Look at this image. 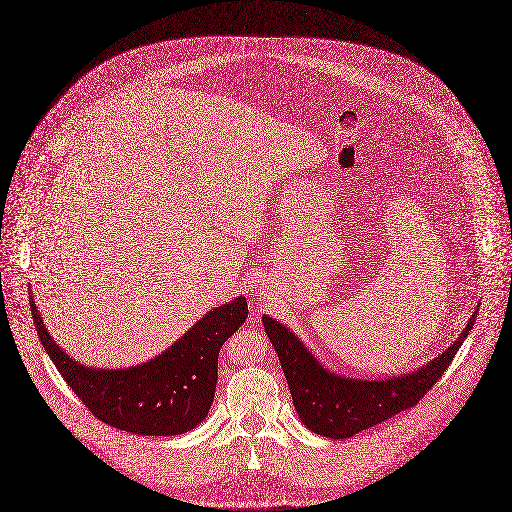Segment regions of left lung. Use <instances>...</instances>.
<instances>
[{
	"label": "left lung",
	"mask_w": 512,
	"mask_h": 512,
	"mask_svg": "<svg viewBox=\"0 0 512 512\" xmlns=\"http://www.w3.org/2000/svg\"><path fill=\"white\" fill-rule=\"evenodd\" d=\"M475 315L477 312L456 343L429 364L384 380H354L333 374L282 323L265 315L263 325L282 364L300 421L321 436L349 438L417 405L429 394L472 331Z\"/></svg>",
	"instance_id": "1"
}]
</instances>
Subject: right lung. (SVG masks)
I'll return each instance as SVG.
<instances>
[{
    "label": "right lung",
    "mask_w": 512,
    "mask_h": 512,
    "mask_svg": "<svg viewBox=\"0 0 512 512\" xmlns=\"http://www.w3.org/2000/svg\"><path fill=\"white\" fill-rule=\"evenodd\" d=\"M31 314L44 351L99 421L126 433L171 436L189 433L208 415L218 380V354L249 310L247 300L237 296L202 315L165 353L122 370L89 368L70 358L44 327L33 296Z\"/></svg>",
    "instance_id": "add662e5"
}]
</instances>
